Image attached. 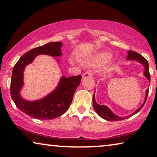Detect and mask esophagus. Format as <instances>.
<instances>
[{"label": "esophagus", "mask_w": 157, "mask_h": 157, "mask_svg": "<svg viewBox=\"0 0 157 157\" xmlns=\"http://www.w3.org/2000/svg\"><path fill=\"white\" fill-rule=\"evenodd\" d=\"M93 76V71H86L84 74H83V78H87V77H91Z\"/></svg>", "instance_id": "esophagus-1"}]
</instances>
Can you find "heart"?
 <instances>
[{
    "mask_svg": "<svg viewBox=\"0 0 157 157\" xmlns=\"http://www.w3.org/2000/svg\"><path fill=\"white\" fill-rule=\"evenodd\" d=\"M109 55L108 53H102L98 57L97 59V62L98 63H104V62H106L109 59Z\"/></svg>",
    "mask_w": 157,
    "mask_h": 157,
    "instance_id": "b5f03b06",
    "label": "heart"
}]
</instances>
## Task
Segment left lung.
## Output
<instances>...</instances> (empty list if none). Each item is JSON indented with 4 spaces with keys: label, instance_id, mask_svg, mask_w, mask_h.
<instances>
[{
    "label": "left lung",
    "instance_id": "8db88e82",
    "mask_svg": "<svg viewBox=\"0 0 157 157\" xmlns=\"http://www.w3.org/2000/svg\"><path fill=\"white\" fill-rule=\"evenodd\" d=\"M127 59L128 60H136L139 62H140L141 63H142L145 67V71H144V76L147 77V78L149 79V81H150V74H149V63H148V61H147V59H145L144 57L142 56L141 54L139 53L135 52V51H128V56H127ZM95 94V92H94ZM148 94H149V89L147 90L146 91V98L144 100V104L141 105V106L140 108H139L136 111H135L134 113H132V114L128 116V117H119V116L115 115L112 111H111L110 109H109L108 107L106 106H104V105H99L95 101V96H93V106L94 110L96 111V113H98V115L100 116L101 117L103 118V119L107 120V121H120V120H124L127 119V118H129L132 117V116L136 114V113H138L139 111L141 110V108L144 106V105L146 103V101H147V96H148Z\"/></svg>",
    "mask_w": 157,
    "mask_h": 157
}]
</instances>
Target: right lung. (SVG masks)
<instances>
[{
	"mask_svg": "<svg viewBox=\"0 0 157 157\" xmlns=\"http://www.w3.org/2000/svg\"><path fill=\"white\" fill-rule=\"evenodd\" d=\"M61 42H51L28 51L15 64L10 81V96L21 111L34 119L50 120L61 117L70 107L76 88L80 84L81 76L62 77L56 89L42 99L29 101L21 97L20 90L23 84V70L36 56L46 54L56 57L61 56Z\"/></svg>",
	"mask_w": 157,
	"mask_h": 157,
	"instance_id": "add662e5",
	"label": "right lung"
}]
</instances>
